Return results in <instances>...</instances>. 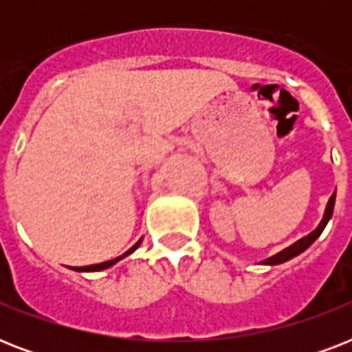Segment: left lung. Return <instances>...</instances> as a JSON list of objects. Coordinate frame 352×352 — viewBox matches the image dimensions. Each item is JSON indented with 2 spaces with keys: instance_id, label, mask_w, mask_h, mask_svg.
Wrapping results in <instances>:
<instances>
[{
  "instance_id": "left-lung-1",
  "label": "left lung",
  "mask_w": 352,
  "mask_h": 352,
  "mask_svg": "<svg viewBox=\"0 0 352 352\" xmlns=\"http://www.w3.org/2000/svg\"><path fill=\"white\" fill-rule=\"evenodd\" d=\"M334 201H336V192H334L333 195H331V199H329L327 208H325V214H323V219H322V223L318 225L316 230H312L309 235H305V237H301L300 241H296L294 245L287 246L285 250L278 252L276 256L268 257V259H265V261H261L263 265H279V263L289 261V259H292V257L300 256V254H301V252H303V250H307V248H309V246H311L312 243H314V241L318 239V237H320V234H322V232H323V228L327 226L329 219L333 217Z\"/></svg>"
}]
</instances>
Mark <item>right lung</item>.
<instances>
[{
  "mask_svg": "<svg viewBox=\"0 0 352 352\" xmlns=\"http://www.w3.org/2000/svg\"><path fill=\"white\" fill-rule=\"evenodd\" d=\"M140 241H142V239H140ZM140 241H138L137 245H133L131 248H129V250L126 252V254H122L120 257H115V259H109V261L98 263V265H89V267H73V270H78V272H98V270H104V268H109V267H113V265H115V263H117V261H120L122 257L129 256V254H131V252H135V250H137V246L140 245Z\"/></svg>",
  "mask_w": 352,
  "mask_h": 352,
  "instance_id": "obj_1",
  "label": "right lung"
}]
</instances>
